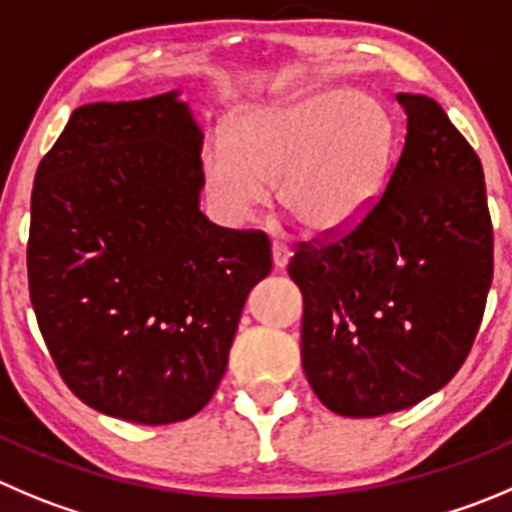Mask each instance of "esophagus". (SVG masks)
Wrapping results in <instances>:
<instances>
[{
    "label": "esophagus",
    "instance_id": "34e87169",
    "mask_svg": "<svg viewBox=\"0 0 512 512\" xmlns=\"http://www.w3.org/2000/svg\"><path fill=\"white\" fill-rule=\"evenodd\" d=\"M271 256H274V266H276V269H286V264H289L291 251H289V246H286V243L274 241V243H271Z\"/></svg>",
    "mask_w": 512,
    "mask_h": 512
}]
</instances>
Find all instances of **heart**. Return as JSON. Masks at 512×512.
Returning <instances> with one entry per match:
<instances>
[{
    "mask_svg": "<svg viewBox=\"0 0 512 512\" xmlns=\"http://www.w3.org/2000/svg\"><path fill=\"white\" fill-rule=\"evenodd\" d=\"M394 123L372 95L314 92L246 107L206 153L203 191L226 221H246L279 188V203L314 236L362 221L389 180Z\"/></svg>",
    "mask_w": 512,
    "mask_h": 512,
    "instance_id": "1",
    "label": "heart"
}]
</instances>
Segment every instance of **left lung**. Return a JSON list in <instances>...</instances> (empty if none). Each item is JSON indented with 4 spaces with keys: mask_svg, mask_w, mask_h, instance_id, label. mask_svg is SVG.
Listing matches in <instances>:
<instances>
[{
    "mask_svg": "<svg viewBox=\"0 0 512 512\" xmlns=\"http://www.w3.org/2000/svg\"><path fill=\"white\" fill-rule=\"evenodd\" d=\"M407 138L384 193L352 228L301 243V364L344 417L407 410L470 354L493 281L483 165L432 97L399 92Z\"/></svg>",
    "mask_w": 512,
    "mask_h": 512,
    "instance_id": "1",
    "label": "left lung"
}]
</instances>
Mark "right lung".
Segmentation results:
<instances>
[{"label":"right lung","mask_w":512,"mask_h":512,"mask_svg":"<svg viewBox=\"0 0 512 512\" xmlns=\"http://www.w3.org/2000/svg\"><path fill=\"white\" fill-rule=\"evenodd\" d=\"M201 145L175 90L92 102L34 175L29 299L60 377L102 415L170 425L201 412L271 271L264 231L198 208Z\"/></svg>","instance_id":"add662e5"}]
</instances>
